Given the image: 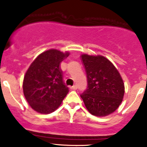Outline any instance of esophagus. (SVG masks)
<instances>
[{
	"label": "esophagus",
	"instance_id": "34e87169",
	"mask_svg": "<svg viewBox=\"0 0 147 147\" xmlns=\"http://www.w3.org/2000/svg\"><path fill=\"white\" fill-rule=\"evenodd\" d=\"M70 89H71V90H76V89H77V86H76V85H73V86L70 87Z\"/></svg>",
	"mask_w": 147,
	"mask_h": 147
}]
</instances>
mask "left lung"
<instances>
[{
	"mask_svg": "<svg viewBox=\"0 0 147 147\" xmlns=\"http://www.w3.org/2000/svg\"><path fill=\"white\" fill-rule=\"evenodd\" d=\"M88 86L80 96L92 115L106 116L119 107L124 94V85L119 71L102 56L82 55Z\"/></svg>",
	"mask_w": 147,
	"mask_h": 147,
	"instance_id": "obj_1",
	"label": "left lung"
}]
</instances>
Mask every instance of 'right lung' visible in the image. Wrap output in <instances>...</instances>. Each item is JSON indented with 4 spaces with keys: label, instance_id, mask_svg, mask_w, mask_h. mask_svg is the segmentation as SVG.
<instances>
[{
    "label": "right lung",
    "instance_id": "add662e5",
    "mask_svg": "<svg viewBox=\"0 0 147 147\" xmlns=\"http://www.w3.org/2000/svg\"><path fill=\"white\" fill-rule=\"evenodd\" d=\"M68 54L54 49L46 51L34 59L26 73L23 93L35 111L43 114L54 112L69 91L60 67Z\"/></svg>",
    "mask_w": 147,
    "mask_h": 147
}]
</instances>
